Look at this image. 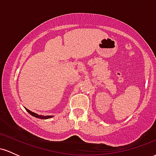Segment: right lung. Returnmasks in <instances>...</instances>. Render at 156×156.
<instances>
[{"label":"right lung","mask_w":156,"mask_h":156,"mask_svg":"<svg viewBox=\"0 0 156 156\" xmlns=\"http://www.w3.org/2000/svg\"><path fill=\"white\" fill-rule=\"evenodd\" d=\"M25 109L28 112V113H29L30 114H31V116H33V117H37V118H39V119H50V118L53 117V116H43V115H39L38 114H36V113L31 112V111L28 110V108H26V107H25Z\"/></svg>","instance_id":"obj_1"}]
</instances>
